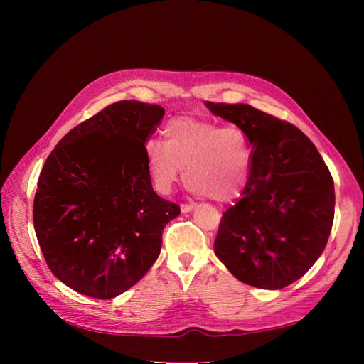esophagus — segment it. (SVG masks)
Listing matches in <instances>:
<instances>
[{
	"label": "esophagus",
	"mask_w": 364,
	"mask_h": 364,
	"mask_svg": "<svg viewBox=\"0 0 364 364\" xmlns=\"http://www.w3.org/2000/svg\"><path fill=\"white\" fill-rule=\"evenodd\" d=\"M181 209H182V213H190L194 209V205L193 203H182Z\"/></svg>",
	"instance_id": "34e87169"
}]
</instances>
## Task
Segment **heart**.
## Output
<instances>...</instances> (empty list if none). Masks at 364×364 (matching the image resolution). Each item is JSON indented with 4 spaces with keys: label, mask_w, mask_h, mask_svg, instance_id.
Masks as SVG:
<instances>
[{
    "label": "heart",
    "mask_w": 364,
    "mask_h": 364,
    "mask_svg": "<svg viewBox=\"0 0 364 364\" xmlns=\"http://www.w3.org/2000/svg\"><path fill=\"white\" fill-rule=\"evenodd\" d=\"M162 134L164 144L150 141L146 147L149 170L159 190L168 191L185 168L188 188L217 202L232 200L243 191L252 147L240 126L179 117L170 119Z\"/></svg>",
    "instance_id": "heart-1"
}]
</instances>
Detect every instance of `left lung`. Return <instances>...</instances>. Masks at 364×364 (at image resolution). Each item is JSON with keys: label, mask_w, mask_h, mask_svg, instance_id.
Listing matches in <instances>:
<instances>
[{"label": "left lung", "mask_w": 364, "mask_h": 364, "mask_svg": "<svg viewBox=\"0 0 364 364\" xmlns=\"http://www.w3.org/2000/svg\"><path fill=\"white\" fill-rule=\"evenodd\" d=\"M206 106L243 129L252 146L246 188L220 220L215 255L252 287H287L310 270L328 243L333 176L313 142L289 121L250 105Z\"/></svg>", "instance_id": "left-lung-1"}]
</instances>
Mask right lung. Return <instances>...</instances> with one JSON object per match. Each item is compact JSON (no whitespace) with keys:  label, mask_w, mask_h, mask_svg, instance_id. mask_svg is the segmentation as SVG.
<instances>
[{"label":"right lung","mask_w":364,"mask_h":364,"mask_svg":"<svg viewBox=\"0 0 364 364\" xmlns=\"http://www.w3.org/2000/svg\"><path fill=\"white\" fill-rule=\"evenodd\" d=\"M164 107L123 100L71 129L39 174L36 237L56 278L74 291L111 299L159 257L162 230L179 205L151 186L146 142Z\"/></svg>","instance_id":"right-lung-1"}]
</instances>
